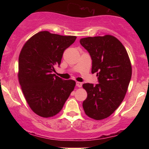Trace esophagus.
Here are the masks:
<instances>
[{
    "instance_id": "esophagus-1",
    "label": "esophagus",
    "mask_w": 149,
    "mask_h": 149,
    "mask_svg": "<svg viewBox=\"0 0 149 149\" xmlns=\"http://www.w3.org/2000/svg\"><path fill=\"white\" fill-rule=\"evenodd\" d=\"M82 85H83V83H80V82H76V86L78 87V88H81Z\"/></svg>"
}]
</instances>
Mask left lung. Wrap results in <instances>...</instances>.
<instances>
[{"instance_id":"obj_1","label":"left lung","mask_w":149,"mask_h":149,"mask_svg":"<svg viewBox=\"0 0 149 149\" xmlns=\"http://www.w3.org/2000/svg\"><path fill=\"white\" fill-rule=\"evenodd\" d=\"M92 59V73L98 84L85 83L88 97L83 102L85 114L95 120L110 116L122 103L131 80L132 66L125 48L111 35L80 40Z\"/></svg>"}]
</instances>
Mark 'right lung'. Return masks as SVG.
<instances>
[{"label":"right lung","instance_id":"add662e5","mask_svg":"<svg viewBox=\"0 0 149 149\" xmlns=\"http://www.w3.org/2000/svg\"><path fill=\"white\" fill-rule=\"evenodd\" d=\"M76 37L40 31L22 47L19 57L18 78L22 92L32 111L43 118L55 116L61 110L76 82L56 76L63 53Z\"/></svg>","mask_w":149,"mask_h":149}]
</instances>
